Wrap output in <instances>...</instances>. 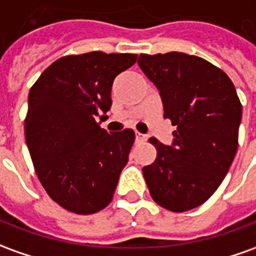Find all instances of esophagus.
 I'll return each mask as SVG.
<instances>
[{
  "label": "esophagus",
  "instance_id": "obj_1",
  "mask_svg": "<svg viewBox=\"0 0 256 256\" xmlns=\"http://www.w3.org/2000/svg\"><path fill=\"white\" fill-rule=\"evenodd\" d=\"M145 135H142V134H139V132H135V142H136V144H142V142H145Z\"/></svg>",
  "mask_w": 256,
  "mask_h": 256
}]
</instances>
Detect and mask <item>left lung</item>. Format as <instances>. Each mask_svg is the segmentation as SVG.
I'll return each instance as SVG.
<instances>
[{"label": "left lung", "instance_id": "8db88e82", "mask_svg": "<svg viewBox=\"0 0 256 256\" xmlns=\"http://www.w3.org/2000/svg\"><path fill=\"white\" fill-rule=\"evenodd\" d=\"M140 70L160 92L172 146L156 138V160L142 168L153 200L172 212L202 205L219 188L238 148L242 107L230 78L184 52L140 54Z\"/></svg>", "mask_w": 256, "mask_h": 256}]
</instances>
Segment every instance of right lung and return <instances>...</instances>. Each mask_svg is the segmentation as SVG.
I'll list each match as a JSON object with an SVG mask.
<instances>
[{
  "mask_svg": "<svg viewBox=\"0 0 256 256\" xmlns=\"http://www.w3.org/2000/svg\"><path fill=\"white\" fill-rule=\"evenodd\" d=\"M136 58L102 51L61 57L30 88L24 135L32 162L50 198L70 212L92 214L112 199L135 134H107L96 117L110 110L114 79Z\"/></svg>",
  "mask_w": 256,
  "mask_h": 256,
  "instance_id": "1",
  "label": "right lung"
}]
</instances>
